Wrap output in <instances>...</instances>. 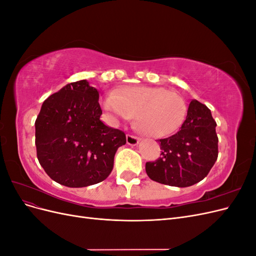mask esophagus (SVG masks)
I'll use <instances>...</instances> for the list:
<instances>
[{
    "label": "esophagus",
    "mask_w": 256,
    "mask_h": 256,
    "mask_svg": "<svg viewBox=\"0 0 256 256\" xmlns=\"http://www.w3.org/2000/svg\"><path fill=\"white\" fill-rule=\"evenodd\" d=\"M140 140H141V138H138V136H132V134H127V143H128L129 145H131V146H134V145L138 144V142H140Z\"/></svg>",
    "instance_id": "34e87169"
}]
</instances>
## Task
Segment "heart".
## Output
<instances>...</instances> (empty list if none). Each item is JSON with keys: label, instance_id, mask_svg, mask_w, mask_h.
Here are the masks:
<instances>
[{"label": "heart", "instance_id": "obj_1", "mask_svg": "<svg viewBox=\"0 0 256 256\" xmlns=\"http://www.w3.org/2000/svg\"><path fill=\"white\" fill-rule=\"evenodd\" d=\"M104 106L114 120H130L136 114L138 126L152 138L170 136L180 127L186 104L176 92L164 88L131 86L108 94Z\"/></svg>", "mask_w": 256, "mask_h": 256}]
</instances>
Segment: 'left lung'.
<instances>
[{
  "label": "left lung",
  "mask_w": 256,
  "mask_h": 256,
  "mask_svg": "<svg viewBox=\"0 0 256 256\" xmlns=\"http://www.w3.org/2000/svg\"><path fill=\"white\" fill-rule=\"evenodd\" d=\"M216 124L208 108L191 100L180 129L160 138V158L146 162L152 180L172 187H189L208 175L218 158Z\"/></svg>",
  "instance_id": "obj_1"
}]
</instances>
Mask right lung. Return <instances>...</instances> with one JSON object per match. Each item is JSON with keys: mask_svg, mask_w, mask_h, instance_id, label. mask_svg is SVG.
I'll return each instance as SVG.
<instances>
[{"mask_svg": "<svg viewBox=\"0 0 256 256\" xmlns=\"http://www.w3.org/2000/svg\"><path fill=\"white\" fill-rule=\"evenodd\" d=\"M98 90L86 80L67 84L44 100L35 122L37 158L51 180L70 188L104 180L124 131L100 120Z\"/></svg>", "mask_w": 256, "mask_h": 256, "instance_id": "1", "label": "right lung"}]
</instances>
